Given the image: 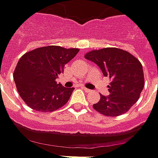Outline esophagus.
I'll return each mask as SVG.
<instances>
[{"instance_id": "esophagus-1", "label": "esophagus", "mask_w": 158, "mask_h": 158, "mask_svg": "<svg viewBox=\"0 0 158 158\" xmlns=\"http://www.w3.org/2000/svg\"><path fill=\"white\" fill-rule=\"evenodd\" d=\"M82 89L84 90L85 92H86V93H90V92H91V91H92V90L88 89V88H86V87H84V86H83V87H82Z\"/></svg>"}]
</instances>
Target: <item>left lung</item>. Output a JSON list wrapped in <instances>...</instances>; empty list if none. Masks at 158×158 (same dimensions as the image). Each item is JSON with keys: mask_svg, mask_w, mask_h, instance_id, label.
<instances>
[{"mask_svg": "<svg viewBox=\"0 0 158 158\" xmlns=\"http://www.w3.org/2000/svg\"><path fill=\"white\" fill-rule=\"evenodd\" d=\"M85 57L96 64L105 77L112 79L109 95L101 94L93 106L106 116H118L128 111L143 89V65L129 52L118 48H104L88 52Z\"/></svg>", "mask_w": 158, "mask_h": 158, "instance_id": "obj_1", "label": "left lung"}]
</instances>
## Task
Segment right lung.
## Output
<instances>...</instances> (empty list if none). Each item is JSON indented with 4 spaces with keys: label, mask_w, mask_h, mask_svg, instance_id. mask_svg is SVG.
<instances>
[{
    "label": "right lung",
    "mask_w": 158,
    "mask_h": 158,
    "mask_svg": "<svg viewBox=\"0 0 158 158\" xmlns=\"http://www.w3.org/2000/svg\"><path fill=\"white\" fill-rule=\"evenodd\" d=\"M78 52L74 48L50 45L27 52L20 58L14 80L21 98L28 106L36 111L52 112L69 101L74 87H64L56 79Z\"/></svg>",
    "instance_id": "right-lung-1"
}]
</instances>
